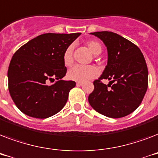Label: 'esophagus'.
I'll list each match as a JSON object with an SVG mask.
<instances>
[{
	"mask_svg": "<svg viewBox=\"0 0 158 158\" xmlns=\"http://www.w3.org/2000/svg\"><path fill=\"white\" fill-rule=\"evenodd\" d=\"M76 85L77 86H82V85H83V83H82V82H77Z\"/></svg>",
	"mask_w": 158,
	"mask_h": 158,
	"instance_id": "esophagus-1",
	"label": "esophagus"
}]
</instances>
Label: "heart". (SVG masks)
I'll list each match as a JSON object with an SVG mask.
<instances>
[{"instance_id": "b5f03b06", "label": "heart", "mask_w": 158, "mask_h": 158, "mask_svg": "<svg viewBox=\"0 0 158 158\" xmlns=\"http://www.w3.org/2000/svg\"><path fill=\"white\" fill-rule=\"evenodd\" d=\"M86 47L92 54L98 56L102 52V48L100 43L97 41L91 40L87 42ZM63 61L64 65L70 66L73 62V47L69 46L64 51L63 55ZM99 74V70L96 66L89 65V66H82V65H75L68 71L67 76L70 80L77 82H86L92 79L96 78Z\"/></svg>"}]
</instances>
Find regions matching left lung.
Wrapping results in <instances>:
<instances>
[{"mask_svg":"<svg viewBox=\"0 0 158 158\" xmlns=\"http://www.w3.org/2000/svg\"><path fill=\"white\" fill-rule=\"evenodd\" d=\"M91 34L104 43L108 60L101 77L94 82L89 102L105 116L124 117L139 107L147 91L148 71L144 56L137 46L117 33L102 31ZM102 79L111 81L106 85Z\"/></svg>","mask_w":158,"mask_h":158,"instance_id":"obj_1","label":"left lung"}]
</instances>
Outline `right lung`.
I'll use <instances>...</instances> for the list:
<instances>
[{
  "instance_id": "right-lung-1",
  "label": "right lung",
  "mask_w": 158,
  "mask_h": 158,
  "mask_svg": "<svg viewBox=\"0 0 158 158\" xmlns=\"http://www.w3.org/2000/svg\"><path fill=\"white\" fill-rule=\"evenodd\" d=\"M81 33H44L13 55L8 69L9 92L16 106L31 117L45 119L64 107L76 84L64 81V51ZM57 81L53 85L50 81Z\"/></svg>"
}]
</instances>
